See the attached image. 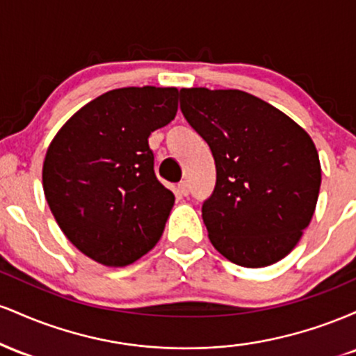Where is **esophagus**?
Segmentation results:
<instances>
[{
	"instance_id": "34e87169",
	"label": "esophagus",
	"mask_w": 356,
	"mask_h": 356,
	"mask_svg": "<svg viewBox=\"0 0 356 356\" xmlns=\"http://www.w3.org/2000/svg\"><path fill=\"white\" fill-rule=\"evenodd\" d=\"M177 191H179V194H181V195H187V194H189V192H191L189 184H187L186 181L179 182V184H177Z\"/></svg>"
}]
</instances>
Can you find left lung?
<instances>
[{"label": "left lung", "instance_id": "obj_1", "mask_svg": "<svg viewBox=\"0 0 356 356\" xmlns=\"http://www.w3.org/2000/svg\"><path fill=\"white\" fill-rule=\"evenodd\" d=\"M181 110L216 162L214 191L202 202L212 246L244 268L283 259L316 207L321 167L312 137L241 90L182 88Z\"/></svg>", "mask_w": 356, "mask_h": 356}]
</instances>
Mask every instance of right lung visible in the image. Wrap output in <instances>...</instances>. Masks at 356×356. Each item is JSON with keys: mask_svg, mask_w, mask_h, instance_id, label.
Returning a JSON list of instances; mask_svg holds the SVG:
<instances>
[{"mask_svg": "<svg viewBox=\"0 0 356 356\" xmlns=\"http://www.w3.org/2000/svg\"><path fill=\"white\" fill-rule=\"evenodd\" d=\"M177 88L110 90L56 134L43 162L48 206L68 241L105 266H127L164 232L174 194L154 170L149 136L174 120Z\"/></svg>", "mask_w": 356, "mask_h": 356, "instance_id": "1", "label": "right lung"}]
</instances>
